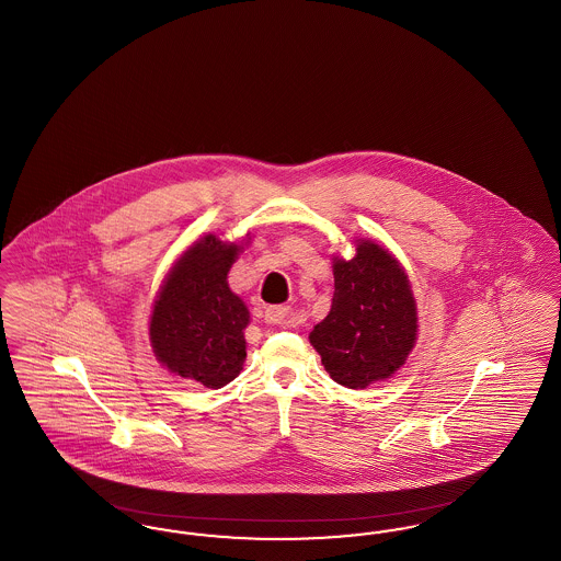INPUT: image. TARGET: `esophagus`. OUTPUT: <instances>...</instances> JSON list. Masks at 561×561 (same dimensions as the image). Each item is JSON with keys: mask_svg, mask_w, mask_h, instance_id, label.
<instances>
[{"mask_svg": "<svg viewBox=\"0 0 561 561\" xmlns=\"http://www.w3.org/2000/svg\"><path fill=\"white\" fill-rule=\"evenodd\" d=\"M265 320L271 325H282V323H288L290 320V309L288 307H271L265 313Z\"/></svg>", "mask_w": 561, "mask_h": 561, "instance_id": "1", "label": "esophagus"}]
</instances>
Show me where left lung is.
Wrapping results in <instances>:
<instances>
[{
	"label": "left lung",
	"mask_w": 561,
	"mask_h": 561,
	"mask_svg": "<svg viewBox=\"0 0 561 561\" xmlns=\"http://www.w3.org/2000/svg\"><path fill=\"white\" fill-rule=\"evenodd\" d=\"M416 328L408 275L385 248L362 240L351 261H334L332 307L309 341L332 380L366 389L405 362Z\"/></svg>",
	"instance_id": "left-lung-1"
}]
</instances>
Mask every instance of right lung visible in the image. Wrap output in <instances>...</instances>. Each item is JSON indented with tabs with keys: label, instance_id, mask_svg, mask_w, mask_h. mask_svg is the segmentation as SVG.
<instances>
[{
	"label": "right lung",
	"instance_id": "1",
	"mask_svg": "<svg viewBox=\"0 0 561 561\" xmlns=\"http://www.w3.org/2000/svg\"><path fill=\"white\" fill-rule=\"evenodd\" d=\"M238 252L214 236L193 243L168 273L149 325L161 364L208 389L229 385L245 362L250 313L227 284Z\"/></svg>",
	"mask_w": 561,
	"mask_h": 561
}]
</instances>
